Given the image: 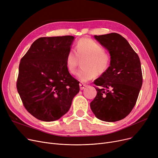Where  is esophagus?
<instances>
[{"mask_svg":"<svg viewBox=\"0 0 158 158\" xmlns=\"http://www.w3.org/2000/svg\"><path fill=\"white\" fill-rule=\"evenodd\" d=\"M79 86H80V89L82 90V89H84L87 86V85L84 84V83H80L79 84Z\"/></svg>","mask_w":158,"mask_h":158,"instance_id":"obj_1","label":"esophagus"}]
</instances>
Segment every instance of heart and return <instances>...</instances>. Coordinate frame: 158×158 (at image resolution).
<instances>
[{
    "label": "heart",
    "instance_id": "b5f03b06",
    "mask_svg": "<svg viewBox=\"0 0 158 158\" xmlns=\"http://www.w3.org/2000/svg\"><path fill=\"white\" fill-rule=\"evenodd\" d=\"M83 67L76 74L77 79L82 82L92 79L96 76H102L108 70L111 57L104 52V48L97 41L86 38L80 39L76 51L70 50L66 58V66L69 73L75 74L79 61Z\"/></svg>",
    "mask_w": 158,
    "mask_h": 158
}]
</instances>
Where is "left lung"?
<instances>
[{
  "instance_id": "obj_1",
  "label": "left lung",
  "mask_w": 158,
  "mask_h": 158,
  "mask_svg": "<svg viewBox=\"0 0 158 158\" xmlns=\"http://www.w3.org/2000/svg\"><path fill=\"white\" fill-rule=\"evenodd\" d=\"M111 56L110 66L94 81L97 95L90 103L95 117L104 122L120 120L131 113L142 86V72L138 54L118 33L94 36Z\"/></svg>"
}]
</instances>
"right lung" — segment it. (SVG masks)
<instances>
[{
  "label": "right lung",
  "mask_w": 158,
  "mask_h": 158,
  "mask_svg": "<svg viewBox=\"0 0 158 158\" xmlns=\"http://www.w3.org/2000/svg\"><path fill=\"white\" fill-rule=\"evenodd\" d=\"M75 37H41L20 60L16 83L25 108L37 119L52 122L69 111L79 82L66 66Z\"/></svg>",
  "instance_id": "1"
}]
</instances>
